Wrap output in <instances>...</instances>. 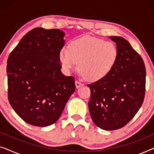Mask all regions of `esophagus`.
<instances>
[{"label": "esophagus", "mask_w": 154, "mask_h": 154, "mask_svg": "<svg viewBox=\"0 0 154 154\" xmlns=\"http://www.w3.org/2000/svg\"><path fill=\"white\" fill-rule=\"evenodd\" d=\"M75 87H76V88H79L80 87H81V86H83V83H81V82H80V81H75Z\"/></svg>", "instance_id": "34e87169"}]
</instances>
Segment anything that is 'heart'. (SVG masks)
Segmentation results:
<instances>
[{"label": "heart", "mask_w": 154, "mask_h": 154, "mask_svg": "<svg viewBox=\"0 0 154 154\" xmlns=\"http://www.w3.org/2000/svg\"><path fill=\"white\" fill-rule=\"evenodd\" d=\"M117 47L112 42L85 35L69 44V49L62 48L59 57L64 70H74L79 63L81 74L90 81L104 79L111 72L118 60Z\"/></svg>", "instance_id": "b5f03b06"}]
</instances>
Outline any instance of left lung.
Wrapping results in <instances>:
<instances>
[{
  "instance_id": "1",
  "label": "left lung",
  "mask_w": 154,
  "mask_h": 154,
  "mask_svg": "<svg viewBox=\"0 0 154 154\" xmlns=\"http://www.w3.org/2000/svg\"><path fill=\"white\" fill-rule=\"evenodd\" d=\"M119 52L114 67L104 79L88 85V102L94 123L105 130L121 128L133 119L144 102L146 69L141 56L129 42L110 36Z\"/></svg>"
}]
</instances>
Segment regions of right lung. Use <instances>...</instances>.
I'll return each mask as SVG.
<instances>
[{
    "label": "right lung",
    "mask_w": 154,
    "mask_h": 154,
    "mask_svg": "<svg viewBox=\"0 0 154 154\" xmlns=\"http://www.w3.org/2000/svg\"><path fill=\"white\" fill-rule=\"evenodd\" d=\"M64 36L60 29L35 28L8 57V100L30 125L46 127L57 121L75 90L74 78L65 76L60 70Z\"/></svg>",
    "instance_id": "obj_1"
}]
</instances>
